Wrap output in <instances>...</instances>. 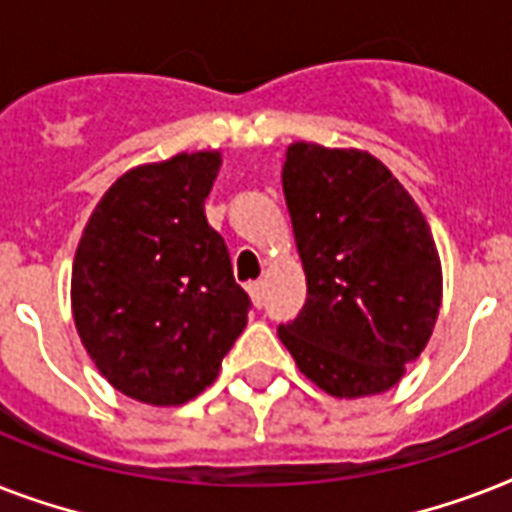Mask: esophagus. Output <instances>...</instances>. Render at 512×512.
<instances>
[{
	"label": "esophagus",
	"instance_id": "obj_1",
	"mask_svg": "<svg viewBox=\"0 0 512 512\" xmlns=\"http://www.w3.org/2000/svg\"><path fill=\"white\" fill-rule=\"evenodd\" d=\"M247 292H249V297H252V303L260 308V305H263V300H265V281H249Z\"/></svg>",
	"mask_w": 512,
	"mask_h": 512
}]
</instances>
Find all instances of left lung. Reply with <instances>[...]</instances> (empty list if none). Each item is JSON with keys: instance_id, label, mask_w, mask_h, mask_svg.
I'll use <instances>...</instances> for the list:
<instances>
[{"instance_id": "left-lung-1", "label": "left lung", "mask_w": 512, "mask_h": 512, "mask_svg": "<svg viewBox=\"0 0 512 512\" xmlns=\"http://www.w3.org/2000/svg\"><path fill=\"white\" fill-rule=\"evenodd\" d=\"M308 297L279 340L335 398L396 385L441 311V260L420 207L358 148L292 143L281 170Z\"/></svg>"}]
</instances>
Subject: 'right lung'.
<instances>
[{
  "instance_id": "add662e5",
  "label": "right lung",
  "mask_w": 512,
  "mask_h": 512,
  "mask_svg": "<svg viewBox=\"0 0 512 512\" xmlns=\"http://www.w3.org/2000/svg\"><path fill=\"white\" fill-rule=\"evenodd\" d=\"M220 164V151H196L132 167L103 193L76 247V332L98 372L143 404L199 396L247 327L252 303L204 215Z\"/></svg>"
}]
</instances>
